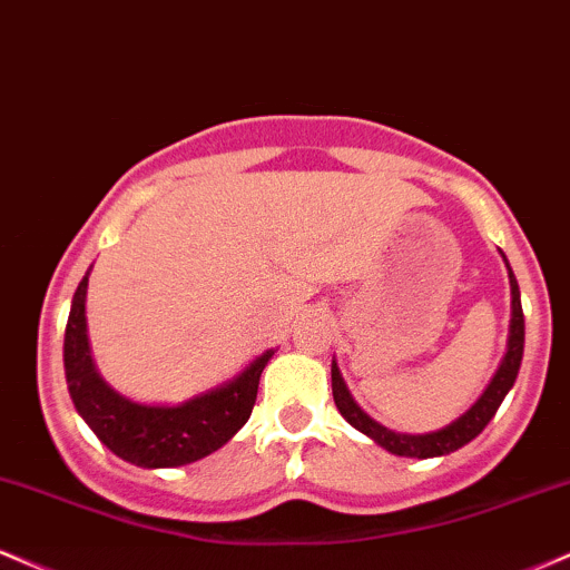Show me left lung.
<instances>
[{
    "mask_svg": "<svg viewBox=\"0 0 570 570\" xmlns=\"http://www.w3.org/2000/svg\"><path fill=\"white\" fill-rule=\"evenodd\" d=\"M507 261V258H504ZM510 269V264H507ZM510 285H512V325H510V350L504 354V363L497 371L488 390L483 392V397L474 403L464 416L453 421L451 426L440 432H430V434H400L381 426L379 421H373L367 413H363L357 407V403L352 400L350 390H346L344 379H341L336 363L331 367V379H333V400H336L338 413L344 416L354 430H360L367 438H373L381 448H386L390 453H397V456H411V459H432V456H445V453L459 451L461 445H466L470 440L478 438L480 432L485 430L488 421L497 416L501 400L507 397V392L512 390L514 379H518L520 371V360H523V344H525V320H523V306H520V287L518 279L510 269Z\"/></svg>",
    "mask_w": 570,
    "mask_h": 570,
    "instance_id": "left-lung-1",
    "label": "left lung"
}]
</instances>
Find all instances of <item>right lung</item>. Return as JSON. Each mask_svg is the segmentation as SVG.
<instances>
[{"mask_svg":"<svg viewBox=\"0 0 570 570\" xmlns=\"http://www.w3.org/2000/svg\"><path fill=\"white\" fill-rule=\"evenodd\" d=\"M85 296L87 274L73 293L66 325V381L79 416L111 453L146 470L184 466L210 456L243 430L256 405L258 381L272 360V350L253 360L250 367H245L229 384L199 394L189 403L176 407L138 405L114 392L96 373L87 346Z\"/></svg>","mask_w":570,"mask_h":570,"instance_id":"right-lung-1","label":"right lung"}]
</instances>
